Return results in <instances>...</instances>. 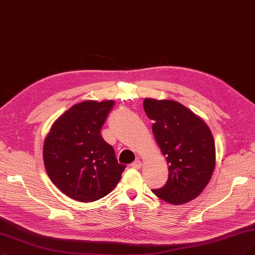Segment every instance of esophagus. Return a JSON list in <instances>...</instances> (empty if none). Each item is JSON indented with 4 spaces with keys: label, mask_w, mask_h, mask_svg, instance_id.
I'll return each instance as SVG.
<instances>
[{
    "label": "esophagus",
    "mask_w": 255,
    "mask_h": 255,
    "mask_svg": "<svg viewBox=\"0 0 255 255\" xmlns=\"http://www.w3.org/2000/svg\"><path fill=\"white\" fill-rule=\"evenodd\" d=\"M131 167L134 168V169H139L140 167H142V162L139 161V159H135V161L131 164Z\"/></svg>",
    "instance_id": "esophagus-1"
}]
</instances>
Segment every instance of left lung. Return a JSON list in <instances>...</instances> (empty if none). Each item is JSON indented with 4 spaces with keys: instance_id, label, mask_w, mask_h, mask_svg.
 Instances as JSON below:
<instances>
[{
    "instance_id": "8db88e82",
    "label": "left lung",
    "mask_w": 255,
    "mask_h": 255,
    "mask_svg": "<svg viewBox=\"0 0 255 255\" xmlns=\"http://www.w3.org/2000/svg\"><path fill=\"white\" fill-rule=\"evenodd\" d=\"M144 110L153 121L152 132L169 165L166 185L152 192L173 205L192 201L209 183L215 167L209 127L175 101L145 99Z\"/></svg>"
}]
</instances>
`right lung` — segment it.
Masks as SVG:
<instances>
[{
    "instance_id": "add662e5",
    "label": "right lung",
    "mask_w": 255,
    "mask_h": 255,
    "mask_svg": "<svg viewBox=\"0 0 255 255\" xmlns=\"http://www.w3.org/2000/svg\"><path fill=\"white\" fill-rule=\"evenodd\" d=\"M113 101H85L56 120L43 147L44 165L51 182L72 200L89 203L112 191L125 165L101 135Z\"/></svg>"
}]
</instances>
